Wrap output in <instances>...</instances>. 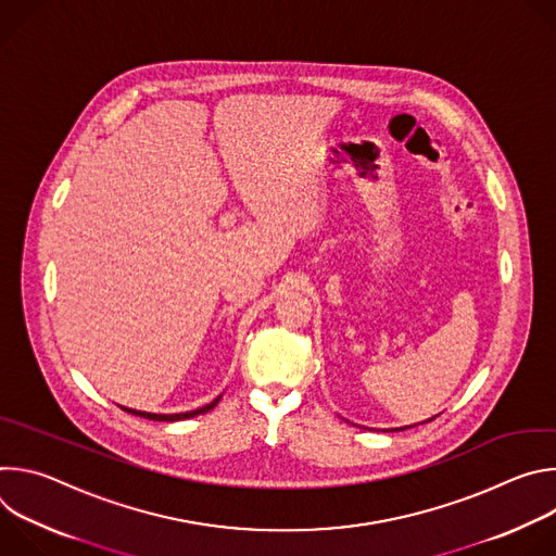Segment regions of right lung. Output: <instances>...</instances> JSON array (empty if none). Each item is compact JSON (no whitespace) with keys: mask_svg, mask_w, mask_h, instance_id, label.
Returning a JSON list of instances; mask_svg holds the SVG:
<instances>
[{"mask_svg":"<svg viewBox=\"0 0 556 556\" xmlns=\"http://www.w3.org/2000/svg\"><path fill=\"white\" fill-rule=\"evenodd\" d=\"M219 403V399H215L213 403H208V405H204V407H200V409H195V412H187V414H167V416H163V414H147V412H136V409H127V407H123L127 414H134V416H140V418H147V420H157V422H176V420H187V418H193V416H200V414H206V412H211L215 405Z\"/></svg>","mask_w":556,"mask_h":556,"instance_id":"1","label":"right lung"}]
</instances>
